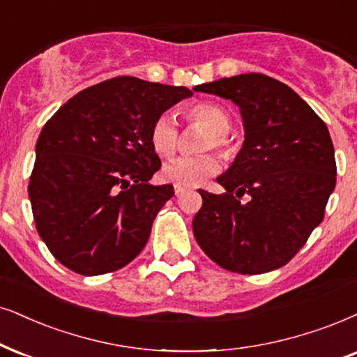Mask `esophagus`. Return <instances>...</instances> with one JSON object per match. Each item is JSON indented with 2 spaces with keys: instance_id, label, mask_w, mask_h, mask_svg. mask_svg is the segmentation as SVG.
<instances>
[{
  "instance_id": "1",
  "label": "esophagus",
  "mask_w": 357,
  "mask_h": 357,
  "mask_svg": "<svg viewBox=\"0 0 357 357\" xmlns=\"http://www.w3.org/2000/svg\"><path fill=\"white\" fill-rule=\"evenodd\" d=\"M183 192H184V189H183V188L174 186V194H176V196H179V194H183Z\"/></svg>"
}]
</instances>
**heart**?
<instances>
[{"mask_svg": "<svg viewBox=\"0 0 357 357\" xmlns=\"http://www.w3.org/2000/svg\"><path fill=\"white\" fill-rule=\"evenodd\" d=\"M189 123L202 125L209 133L202 139L201 148L204 151L219 150L225 160L237 156V146L229 138L232 126V116L222 105L215 102H196L186 108ZM150 145L153 151L161 158H171L178 151L179 132L176 121L169 114H161L153 121L150 130ZM220 169V160L214 153H202L196 156H181L171 161L161 171L166 183L179 188H194L209 176H214Z\"/></svg>", "mask_w": 357, "mask_h": 357, "instance_id": "b5f03b06", "label": "heart"}]
</instances>
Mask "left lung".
Returning a JSON list of instances; mask_svg holds the SVG:
<instances>
[{"mask_svg": "<svg viewBox=\"0 0 357 357\" xmlns=\"http://www.w3.org/2000/svg\"><path fill=\"white\" fill-rule=\"evenodd\" d=\"M241 107L245 142L218 183L199 189L192 232L204 254L229 272L259 275L283 267L324 218L336 184L326 123L288 85L242 74L197 85ZM247 193L250 201L240 199Z\"/></svg>", "mask_w": 357, "mask_h": 357, "instance_id": "obj_1", "label": "left lung"}]
</instances>
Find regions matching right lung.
<instances>
[{
    "instance_id": "add662e5",
    "label": "right lung",
    "mask_w": 357,
    "mask_h": 357,
    "mask_svg": "<svg viewBox=\"0 0 357 357\" xmlns=\"http://www.w3.org/2000/svg\"><path fill=\"white\" fill-rule=\"evenodd\" d=\"M191 96L123 75L82 90L47 120L28 191L38 234L64 267L110 273L143 250L174 194L171 184H148L161 168L151 125Z\"/></svg>"
}]
</instances>
